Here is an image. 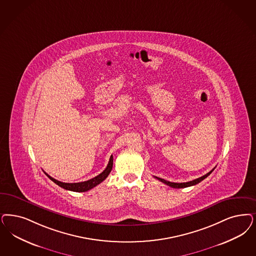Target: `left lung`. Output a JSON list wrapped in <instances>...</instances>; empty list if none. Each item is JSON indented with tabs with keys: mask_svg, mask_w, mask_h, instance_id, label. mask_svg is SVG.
<instances>
[{
	"mask_svg": "<svg viewBox=\"0 0 256 256\" xmlns=\"http://www.w3.org/2000/svg\"><path fill=\"white\" fill-rule=\"evenodd\" d=\"M214 169H212L211 171H210V172H208L206 175L200 176V178H196L194 180L188 182H180V184H178V182H168V180H166L160 178H158V176H155V178H156L157 180H159L160 182H164V184L170 186V187H172V188H186V187H189V186H196V184H198V182H200L203 180L205 178H207V176H209V175L211 174L212 172L214 171Z\"/></svg>",
	"mask_w": 256,
	"mask_h": 256,
	"instance_id": "obj_1",
	"label": "left lung"
}]
</instances>
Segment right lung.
<instances>
[{
  "instance_id": "right-lung-1",
  "label": "right lung",
  "mask_w": 256,
  "mask_h": 256,
  "mask_svg": "<svg viewBox=\"0 0 256 256\" xmlns=\"http://www.w3.org/2000/svg\"><path fill=\"white\" fill-rule=\"evenodd\" d=\"M112 166H114V157H112V155L110 158V162H108V166H106V169H105L102 173H100L98 176H94V178H90V180H86V182H74V184L62 182H60V180H56V178H54L52 176H49V175L46 174L45 172L44 173L51 180H53L56 184L60 186L63 189L70 190V191H74V192H86V191L90 190L92 188H94V187L98 186L99 184H101L103 180H105L106 176H108V174L110 173V171H112Z\"/></svg>"
}]
</instances>
